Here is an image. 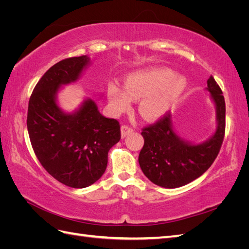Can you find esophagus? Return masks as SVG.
Here are the masks:
<instances>
[{
    "mask_svg": "<svg viewBox=\"0 0 249 249\" xmlns=\"http://www.w3.org/2000/svg\"><path fill=\"white\" fill-rule=\"evenodd\" d=\"M120 131H122V137L124 138L125 136H127V135H130L133 133V129L130 126L127 125H123L122 127H120Z\"/></svg>",
    "mask_w": 249,
    "mask_h": 249,
    "instance_id": "34e87169",
    "label": "esophagus"
}]
</instances>
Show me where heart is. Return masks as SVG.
<instances>
[{
    "mask_svg": "<svg viewBox=\"0 0 249 249\" xmlns=\"http://www.w3.org/2000/svg\"><path fill=\"white\" fill-rule=\"evenodd\" d=\"M186 88V79L167 67H150L131 73L124 81V89L116 83L108 85V100L115 115L126 112L132 101L138 102L139 115L147 122L160 119Z\"/></svg>",
    "mask_w": 249,
    "mask_h": 249,
    "instance_id": "b5f03b06",
    "label": "heart"
}]
</instances>
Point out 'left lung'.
<instances>
[{"label": "left lung", "instance_id": "left-lung-1", "mask_svg": "<svg viewBox=\"0 0 249 249\" xmlns=\"http://www.w3.org/2000/svg\"><path fill=\"white\" fill-rule=\"evenodd\" d=\"M206 91L215 107L216 129L205 141L194 143L175 130L170 114L145 127L139 154V165L150 182L163 188H178L199 178L219 153L225 130V103L220 87L213 77L207 81Z\"/></svg>", "mask_w": 249, "mask_h": 249}]
</instances>
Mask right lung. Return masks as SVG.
Segmentation results:
<instances>
[{"label":"right lung","instance_id":"right-lung-1","mask_svg":"<svg viewBox=\"0 0 249 249\" xmlns=\"http://www.w3.org/2000/svg\"><path fill=\"white\" fill-rule=\"evenodd\" d=\"M90 64L84 55L53 65L37 83L28 107L27 127L37 159L53 178L71 188L100 179L110 148L120 140L117 120L102 115L91 97L71 112L59 106V92L76 83Z\"/></svg>","mask_w":249,"mask_h":249}]
</instances>
